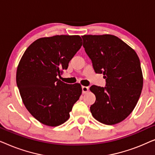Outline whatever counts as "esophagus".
<instances>
[{
	"instance_id": "34e87169",
	"label": "esophagus",
	"mask_w": 155,
	"mask_h": 155,
	"mask_svg": "<svg viewBox=\"0 0 155 155\" xmlns=\"http://www.w3.org/2000/svg\"><path fill=\"white\" fill-rule=\"evenodd\" d=\"M82 92L83 93H86L89 91V87H86V86H82Z\"/></svg>"
}]
</instances>
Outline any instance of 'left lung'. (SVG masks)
I'll return each mask as SVG.
<instances>
[{
    "label": "left lung",
    "instance_id": "obj_1",
    "mask_svg": "<svg viewBox=\"0 0 155 155\" xmlns=\"http://www.w3.org/2000/svg\"><path fill=\"white\" fill-rule=\"evenodd\" d=\"M83 47L96 73H103L106 87L92 85L96 97L90 111L106 125L121 122L133 111L140 96L143 77L136 52L111 35H84Z\"/></svg>",
    "mask_w": 155,
    "mask_h": 155
}]
</instances>
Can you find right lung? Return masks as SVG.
<instances>
[{
  "mask_svg": "<svg viewBox=\"0 0 155 155\" xmlns=\"http://www.w3.org/2000/svg\"><path fill=\"white\" fill-rule=\"evenodd\" d=\"M78 35L40 38L25 51L16 73L17 85L25 107L40 123L58 126L70 117V112L82 94L79 83L68 84L57 78L68 67L81 48Z\"/></svg>",
  "mask_w": 155,
  "mask_h": 155,
  "instance_id": "right-lung-1",
  "label": "right lung"
}]
</instances>
